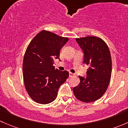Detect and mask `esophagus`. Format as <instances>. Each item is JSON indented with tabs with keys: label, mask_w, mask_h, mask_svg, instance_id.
Wrapping results in <instances>:
<instances>
[{
	"label": "esophagus",
	"mask_w": 128,
	"mask_h": 128,
	"mask_svg": "<svg viewBox=\"0 0 128 128\" xmlns=\"http://www.w3.org/2000/svg\"><path fill=\"white\" fill-rule=\"evenodd\" d=\"M74 76H75L74 74L72 73V72H69V77H74Z\"/></svg>",
	"instance_id": "obj_1"
}]
</instances>
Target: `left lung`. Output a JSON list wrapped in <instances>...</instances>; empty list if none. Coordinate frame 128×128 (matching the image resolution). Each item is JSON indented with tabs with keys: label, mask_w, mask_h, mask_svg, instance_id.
Instances as JSON below:
<instances>
[{
	"label": "left lung",
	"mask_w": 128,
	"mask_h": 128,
	"mask_svg": "<svg viewBox=\"0 0 128 128\" xmlns=\"http://www.w3.org/2000/svg\"><path fill=\"white\" fill-rule=\"evenodd\" d=\"M76 41L84 52V64L88 66L87 77L78 76L80 84L73 88L76 98L85 103L96 101L104 95L109 86L112 62L109 48L96 36L77 38Z\"/></svg>",
	"instance_id": "1"
}]
</instances>
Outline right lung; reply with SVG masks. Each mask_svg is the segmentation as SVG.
I'll return each instance as SVG.
<instances>
[{
	"mask_svg": "<svg viewBox=\"0 0 128 128\" xmlns=\"http://www.w3.org/2000/svg\"><path fill=\"white\" fill-rule=\"evenodd\" d=\"M69 38L42 30L28 44L23 62L24 87L31 98L48 104L56 98L59 87L69 77L67 70L59 71L53 66L60 50Z\"/></svg>",
	"mask_w": 128,
	"mask_h": 128,
	"instance_id": "1",
	"label": "right lung"
}]
</instances>
